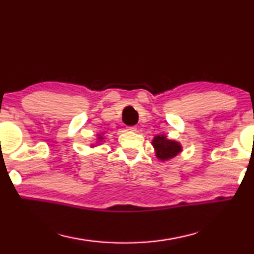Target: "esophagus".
<instances>
[{
  "mask_svg": "<svg viewBox=\"0 0 254 254\" xmlns=\"http://www.w3.org/2000/svg\"><path fill=\"white\" fill-rule=\"evenodd\" d=\"M127 129L129 130V131H136V130H137V128H136L135 126H130V127H128Z\"/></svg>",
  "mask_w": 254,
  "mask_h": 254,
  "instance_id": "1",
  "label": "esophagus"
}]
</instances>
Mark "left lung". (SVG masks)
I'll use <instances>...</instances> for the list:
<instances>
[{
	"label": "left lung",
	"instance_id": "obj_1",
	"mask_svg": "<svg viewBox=\"0 0 254 254\" xmlns=\"http://www.w3.org/2000/svg\"><path fill=\"white\" fill-rule=\"evenodd\" d=\"M155 156L162 162L170 161L183 152V146L175 139L167 138L166 135H156L152 140Z\"/></svg>",
	"mask_w": 254,
	"mask_h": 254
}]
</instances>
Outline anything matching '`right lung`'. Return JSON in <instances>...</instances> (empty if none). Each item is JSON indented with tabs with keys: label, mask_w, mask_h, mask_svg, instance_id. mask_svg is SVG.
I'll return each instance as SVG.
<instances>
[{
	"label": "right lung",
	"mask_w": 254,
	"mask_h": 254,
	"mask_svg": "<svg viewBox=\"0 0 254 254\" xmlns=\"http://www.w3.org/2000/svg\"><path fill=\"white\" fill-rule=\"evenodd\" d=\"M106 138H105V136H104V132H101V134H97V137H96V141L95 143H92L91 145H90V147L91 148H95L96 146H99V145H101L102 143H105V140Z\"/></svg>",
	"instance_id": "add662e5"
}]
</instances>
